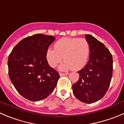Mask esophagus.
<instances>
[{
  "mask_svg": "<svg viewBox=\"0 0 124 124\" xmlns=\"http://www.w3.org/2000/svg\"><path fill=\"white\" fill-rule=\"evenodd\" d=\"M66 75H67V73H60V76H66Z\"/></svg>",
  "mask_w": 124,
  "mask_h": 124,
  "instance_id": "1",
  "label": "esophagus"
}]
</instances>
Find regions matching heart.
Instances as JSON below:
<instances>
[{
    "instance_id": "1",
    "label": "heart",
    "mask_w": 124,
    "mask_h": 124,
    "mask_svg": "<svg viewBox=\"0 0 124 124\" xmlns=\"http://www.w3.org/2000/svg\"><path fill=\"white\" fill-rule=\"evenodd\" d=\"M54 49L48 48L46 57L49 65L55 67L62 62L60 70H79L83 68L88 61L90 54V45L85 39L63 38L54 44Z\"/></svg>"
}]
</instances>
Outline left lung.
Masks as SVG:
<instances>
[{
	"label": "left lung",
	"mask_w": 124,
	"mask_h": 124,
	"mask_svg": "<svg viewBox=\"0 0 124 124\" xmlns=\"http://www.w3.org/2000/svg\"><path fill=\"white\" fill-rule=\"evenodd\" d=\"M90 45L89 61L78 71L79 79L72 85L79 100L92 103L103 98L109 88L113 75V56L102 43L91 35H85Z\"/></svg>",
	"instance_id": "1"
}]
</instances>
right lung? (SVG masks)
<instances>
[{"mask_svg": "<svg viewBox=\"0 0 124 124\" xmlns=\"http://www.w3.org/2000/svg\"><path fill=\"white\" fill-rule=\"evenodd\" d=\"M55 37L33 35L19 41L8 56V75L16 91L25 99L37 101L45 99L55 89L59 74L51 67L46 51Z\"/></svg>", "mask_w": 124, "mask_h": 124, "instance_id": "add662e5", "label": "right lung"}]
</instances>
